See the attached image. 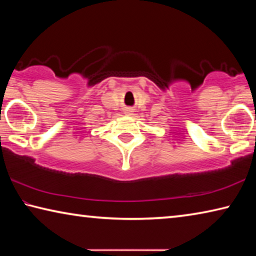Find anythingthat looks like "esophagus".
Listing matches in <instances>:
<instances>
[{"label":"esophagus","mask_w":256,"mask_h":256,"mask_svg":"<svg viewBox=\"0 0 256 256\" xmlns=\"http://www.w3.org/2000/svg\"><path fill=\"white\" fill-rule=\"evenodd\" d=\"M125 112H126L128 115H131L133 112V110H132V108H126V110H125Z\"/></svg>","instance_id":"esophagus-1"}]
</instances>
